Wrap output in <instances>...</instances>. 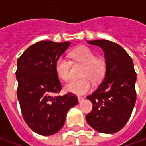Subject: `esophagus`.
Here are the masks:
<instances>
[{"label":"esophagus","instance_id":"esophagus-1","mask_svg":"<svg viewBox=\"0 0 146 146\" xmlns=\"http://www.w3.org/2000/svg\"><path fill=\"white\" fill-rule=\"evenodd\" d=\"M78 101H79V103H80V102H82L83 100V98L81 97V96H78Z\"/></svg>","mask_w":146,"mask_h":146}]
</instances>
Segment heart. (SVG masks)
Segmentation results:
<instances>
[{"label":"heart","mask_w":146,"mask_h":146,"mask_svg":"<svg viewBox=\"0 0 146 146\" xmlns=\"http://www.w3.org/2000/svg\"><path fill=\"white\" fill-rule=\"evenodd\" d=\"M71 60L64 56H60L55 64L56 74L62 80L68 81L70 77L71 63L81 64L79 80H72L66 85L65 90L68 93L83 95L90 92L93 88V81L95 84L103 80L106 72V63L103 57L96 56L95 53L87 46H80L72 51L69 54Z\"/></svg>","instance_id":"b5f03b06"}]
</instances>
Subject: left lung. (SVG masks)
<instances>
[{"mask_svg":"<svg viewBox=\"0 0 146 146\" xmlns=\"http://www.w3.org/2000/svg\"><path fill=\"white\" fill-rule=\"evenodd\" d=\"M105 53L106 72L99 87L87 96L93 110L86 115L97 132L112 134L127 123L136 101V73L132 58L119 44L106 40L88 41Z\"/></svg>","mask_w":146,"mask_h":146,"instance_id":"left-lung-1","label":"left lung"}]
</instances>
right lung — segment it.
<instances>
[{
  "instance_id": "add662e5",
  "label": "right lung",
  "mask_w": 146,
  "mask_h": 146,
  "mask_svg": "<svg viewBox=\"0 0 146 146\" xmlns=\"http://www.w3.org/2000/svg\"><path fill=\"white\" fill-rule=\"evenodd\" d=\"M70 44L40 41L29 46L17 60V96L21 113L27 125L40 135L58 132L68 110L78 103L73 93L53 96L62 90L56 62Z\"/></svg>"
}]
</instances>
